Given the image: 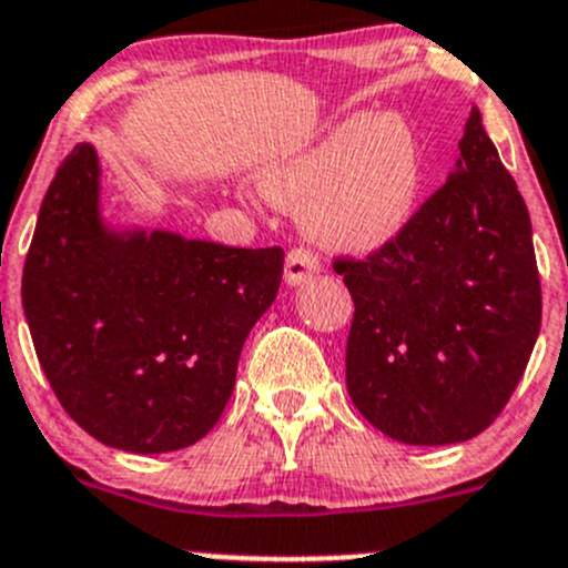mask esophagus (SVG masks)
<instances>
[{"mask_svg":"<svg viewBox=\"0 0 568 568\" xmlns=\"http://www.w3.org/2000/svg\"><path fill=\"white\" fill-rule=\"evenodd\" d=\"M318 268H322L318 255L307 250V246H294V250L288 252V257H285V280H288L291 285L305 283L313 274H318Z\"/></svg>","mask_w":568,"mask_h":568,"instance_id":"1","label":"esophagus"}]
</instances>
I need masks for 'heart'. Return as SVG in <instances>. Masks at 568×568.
Instances as JSON below:
<instances>
[{"mask_svg":"<svg viewBox=\"0 0 568 568\" xmlns=\"http://www.w3.org/2000/svg\"><path fill=\"white\" fill-rule=\"evenodd\" d=\"M268 200L302 207L307 233L333 250L366 252L405 230L422 191V150L396 113L352 115L261 172Z\"/></svg>","mask_w":568,"mask_h":568,"instance_id":"1","label":"heart"}]
</instances>
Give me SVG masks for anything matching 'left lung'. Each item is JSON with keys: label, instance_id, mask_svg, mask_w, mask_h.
<instances>
[{"label": "left lung", "instance_id": "8db88e82", "mask_svg": "<svg viewBox=\"0 0 568 568\" xmlns=\"http://www.w3.org/2000/svg\"><path fill=\"white\" fill-rule=\"evenodd\" d=\"M333 268L355 302L346 390L357 410L416 447L491 427L536 346L541 277L530 213L477 110L458 172L396 239Z\"/></svg>", "mask_w": 568, "mask_h": 568}]
</instances>
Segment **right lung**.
I'll return each instance as SVG.
<instances>
[{
  "mask_svg": "<svg viewBox=\"0 0 568 568\" xmlns=\"http://www.w3.org/2000/svg\"><path fill=\"white\" fill-rule=\"evenodd\" d=\"M283 246L119 239L99 222V163L77 144L43 196L21 274L38 363L88 436L155 455L205 438L241 349L277 296Z\"/></svg>",
  "mask_w": 568,
  "mask_h": 568,
  "instance_id": "add662e5",
  "label": "right lung"
}]
</instances>
